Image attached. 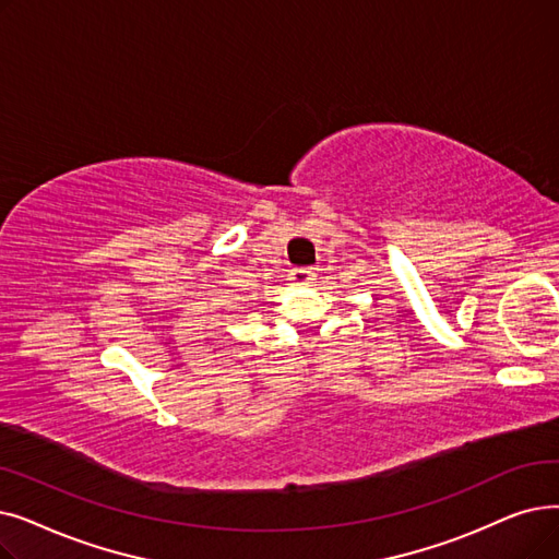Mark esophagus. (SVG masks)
I'll list each match as a JSON object with an SVG mask.
<instances>
[{
  "label": "esophagus",
  "mask_w": 559,
  "mask_h": 559,
  "mask_svg": "<svg viewBox=\"0 0 559 559\" xmlns=\"http://www.w3.org/2000/svg\"><path fill=\"white\" fill-rule=\"evenodd\" d=\"M289 281L295 285H310L314 281V272L310 266H295V270L289 272Z\"/></svg>",
  "instance_id": "34e87169"
}]
</instances>
